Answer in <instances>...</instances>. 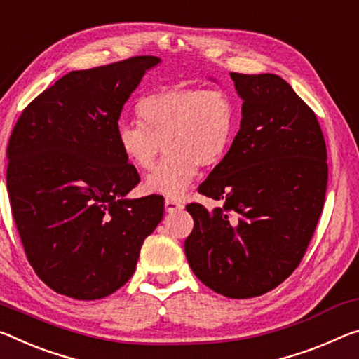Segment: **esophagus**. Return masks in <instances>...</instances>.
Wrapping results in <instances>:
<instances>
[{
    "instance_id": "esophagus-1",
    "label": "esophagus",
    "mask_w": 359,
    "mask_h": 359,
    "mask_svg": "<svg viewBox=\"0 0 359 359\" xmlns=\"http://www.w3.org/2000/svg\"><path fill=\"white\" fill-rule=\"evenodd\" d=\"M164 208H166L168 212H177V210L184 209V203L177 200H166L164 201Z\"/></svg>"
}]
</instances>
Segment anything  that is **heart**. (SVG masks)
Listing matches in <instances>:
<instances>
[{
  "mask_svg": "<svg viewBox=\"0 0 359 359\" xmlns=\"http://www.w3.org/2000/svg\"><path fill=\"white\" fill-rule=\"evenodd\" d=\"M140 121L116 129L119 151L139 170H151L164 149L168 158L145 182V191L182 198L198 169L214 168L225 158L236 129V105L220 89L166 88L144 95Z\"/></svg>",
  "mask_w": 359,
  "mask_h": 359,
  "instance_id": "obj_1",
  "label": "heart"
}]
</instances>
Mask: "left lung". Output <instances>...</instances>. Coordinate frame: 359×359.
Instances as JSON below:
<instances>
[{
    "instance_id": "8db88e82",
    "label": "left lung",
    "mask_w": 359,
    "mask_h": 359,
    "mask_svg": "<svg viewBox=\"0 0 359 359\" xmlns=\"http://www.w3.org/2000/svg\"><path fill=\"white\" fill-rule=\"evenodd\" d=\"M243 99L229 153L191 203L185 255L198 280L230 299L275 289L297 269L315 233L327 185V153L311 108L281 76L230 73Z\"/></svg>"
}]
</instances>
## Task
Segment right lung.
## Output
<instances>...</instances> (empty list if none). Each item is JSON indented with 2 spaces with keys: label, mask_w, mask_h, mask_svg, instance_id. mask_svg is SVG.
Here are the masks:
<instances>
[{
  "label": "right lung",
  "mask_w": 359,
  "mask_h": 359,
  "mask_svg": "<svg viewBox=\"0 0 359 359\" xmlns=\"http://www.w3.org/2000/svg\"><path fill=\"white\" fill-rule=\"evenodd\" d=\"M158 57L70 72L28 104L8 144L6 184L17 231L39 280L95 300L134 275L164 200H129L140 182L116 144L123 105Z\"/></svg>",
  "instance_id": "obj_1"
}]
</instances>
